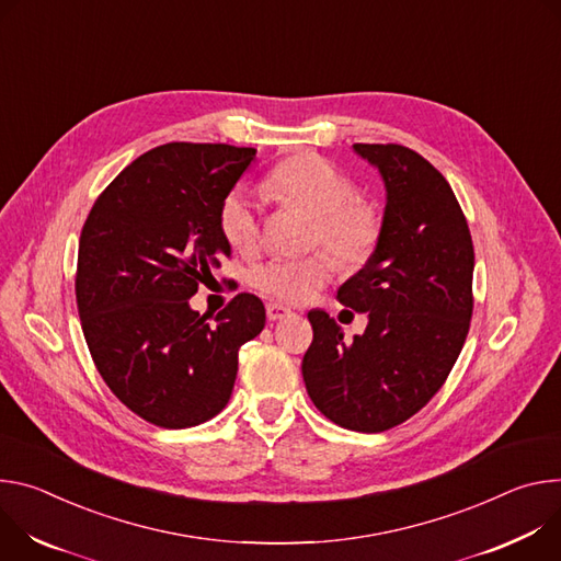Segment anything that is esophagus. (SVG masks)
<instances>
[{"label": "esophagus", "mask_w": 561, "mask_h": 561, "mask_svg": "<svg viewBox=\"0 0 561 561\" xmlns=\"http://www.w3.org/2000/svg\"><path fill=\"white\" fill-rule=\"evenodd\" d=\"M289 314H291L289 307H285L280 302H267V319L270 321H280V319H285Z\"/></svg>", "instance_id": "1"}]
</instances>
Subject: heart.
I'll use <instances>...</instances> for the list:
<instances>
[{"label":"heart","instance_id":"heart-1","mask_svg":"<svg viewBox=\"0 0 561 561\" xmlns=\"http://www.w3.org/2000/svg\"><path fill=\"white\" fill-rule=\"evenodd\" d=\"M263 192L280 205L314 220L312 244H321L341 265L363 263L381 236L375 205L356 196L354 182L317 153H298L280 162L263 182ZM220 229L240 252H252L261 240V218L254 201L233 192L220 209ZM325 256L300 261H270L252 270V285L283 302H307L330 280Z\"/></svg>","mask_w":561,"mask_h":561}]
</instances>
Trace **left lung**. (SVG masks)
Here are the masks:
<instances>
[{
    "label": "left lung",
    "mask_w": 561,
    "mask_h": 561,
    "mask_svg": "<svg viewBox=\"0 0 561 561\" xmlns=\"http://www.w3.org/2000/svg\"><path fill=\"white\" fill-rule=\"evenodd\" d=\"M354 151L381 171L388 192L375 254L339 289L369 323L345 343L341 325L312 309L302 381L336 425L383 432L416 414L450 375L472 319L474 247L448 180L423 156L403 145Z\"/></svg>",
    "instance_id": "obj_1"
}]
</instances>
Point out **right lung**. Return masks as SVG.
Here are the masks:
<instances>
[{
    "label": "right lung",
    "instance_id": "obj_1",
    "mask_svg": "<svg viewBox=\"0 0 561 561\" xmlns=\"http://www.w3.org/2000/svg\"><path fill=\"white\" fill-rule=\"evenodd\" d=\"M256 149L169 142L142 153L98 196L78 249L76 298L91 358L140 419L192 427L229 401L238 350L265 328L254 294L214 325L190 298L231 256L220 209Z\"/></svg>",
    "mask_w": 561,
    "mask_h": 561
}]
</instances>
